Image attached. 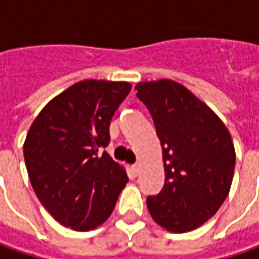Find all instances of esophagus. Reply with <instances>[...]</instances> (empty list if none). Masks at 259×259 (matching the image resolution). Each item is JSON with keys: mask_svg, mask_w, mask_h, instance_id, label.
I'll return each instance as SVG.
<instances>
[{"mask_svg": "<svg viewBox=\"0 0 259 259\" xmlns=\"http://www.w3.org/2000/svg\"><path fill=\"white\" fill-rule=\"evenodd\" d=\"M139 171H141V165H139V163L132 165V172H133V175H138L139 174Z\"/></svg>", "mask_w": 259, "mask_h": 259, "instance_id": "obj_1", "label": "esophagus"}]
</instances>
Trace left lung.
I'll list each match as a JSON object with an SVG mask.
<instances>
[{
	"label": "left lung",
	"instance_id": "1",
	"mask_svg": "<svg viewBox=\"0 0 259 259\" xmlns=\"http://www.w3.org/2000/svg\"><path fill=\"white\" fill-rule=\"evenodd\" d=\"M138 98L151 113L162 146L165 183L148 196L149 213L169 232L207 222L229 194L235 148L226 126L186 87L169 79L139 82Z\"/></svg>",
	"mask_w": 259,
	"mask_h": 259
}]
</instances>
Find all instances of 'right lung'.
I'll use <instances>...</instances> for the list:
<instances>
[{"label": "right lung", "mask_w": 259, "mask_h": 259, "mask_svg": "<svg viewBox=\"0 0 259 259\" xmlns=\"http://www.w3.org/2000/svg\"><path fill=\"white\" fill-rule=\"evenodd\" d=\"M130 88L129 82H76L55 97L28 130L23 151L33 190L43 207L73 231L106 222L129 181L104 148Z\"/></svg>", "instance_id": "right-lung-1"}]
</instances>
